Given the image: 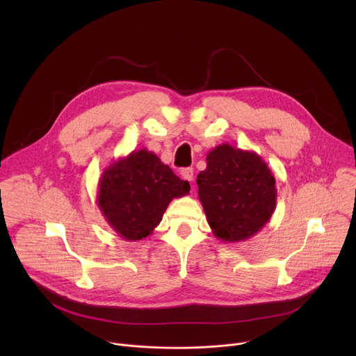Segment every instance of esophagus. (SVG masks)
Instances as JSON below:
<instances>
[{"label": "esophagus", "instance_id": "34e87169", "mask_svg": "<svg viewBox=\"0 0 356 356\" xmlns=\"http://www.w3.org/2000/svg\"><path fill=\"white\" fill-rule=\"evenodd\" d=\"M180 175H181V177H183L184 180H187V181H193V179H194V170H193V168H186V169H183V170L180 172Z\"/></svg>", "mask_w": 356, "mask_h": 356}]
</instances>
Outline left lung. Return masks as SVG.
Returning <instances> with one entry per match:
<instances>
[{"mask_svg":"<svg viewBox=\"0 0 356 356\" xmlns=\"http://www.w3.org/2000/svg\"><path fill=\"white\" fill-rule=\"evenodd\" d=\"M207 168L197 176L198 198L216 238L234 243L258 234L276 209V180L253 150L228 143L207 155Z\"/></svg>","mask_w":356,"mask_h":356,"instance_id":"8db88e82","label":"left lung"}]
</instances>
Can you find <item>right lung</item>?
<instances>
[{
    "instance_id": "add662e5",
    "label": "right lung",
    "mask_w": 356,
    "mask_h": 356,
    "mask_svg": "<svg viewBox=\"0 0 356 356\" xmlns=\"http://www.w3.org/2000/svg\"><path fill=\"white\" fill-rule=\"evenodd\" d=\"M190 193L154 152L132 150L113 162L99 177L97 204L108 225L125 241L152 235L173 198Z\"/></svg>"
}]
</instances>
